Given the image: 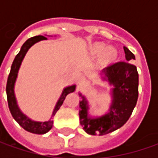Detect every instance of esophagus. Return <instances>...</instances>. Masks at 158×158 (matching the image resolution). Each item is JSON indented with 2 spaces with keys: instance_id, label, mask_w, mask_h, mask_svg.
Returning a JSON list of instances; mask_svg holds the SVG:
<instances>
[{
  "instance_id": "obj_1",
  "label": "esophagus",
  "mask_w": 158,
  "mask_h": 158,
  "mask_svg": "<svg viewBox=\"0 0 158 158\" xmlns=\"http://www.w3.org/2000/svg\"><path fill=\"white\" fill-rule=\"evenodd\" d=\"M85 82H86V79H85L83 76H80V77L78 78V83H79L80 85H83Z\"/></svg>"
}]
</instances>
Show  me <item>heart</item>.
Returning a JSON list of instances; mask_svg holds the SVG:
<instances>
[{
  "label": "heart",
  "mask_w": 158,
  "mask_h": 158,
  "mask_svg": "<svg viewBox=\"0 0 158 158\" xmlns=\"http://www.w3.org/2000/svg\"><path fill=\"white\" fill-rule=\"evenodd\" d=\"M93 52H94L95 54H98V55H100L102 53H104L105 57L109 60H113L117 55V51L115 48H113L112 46L106 47V45L103 43L96 44L93 47Z\"/></svg>",
  "instance_id": "obj_1"
}]
</instances>
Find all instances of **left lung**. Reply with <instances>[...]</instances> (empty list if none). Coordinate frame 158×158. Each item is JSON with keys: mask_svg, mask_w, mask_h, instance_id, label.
<instances>
[{"mask_svg": "<svg viewBox=\"0 0 158 158\" xmlns=\"http://www.w3.org/2000/svg\"><path fill=\"white\" fill-rule=\"evenodd\" d=\"M127 61L112 64L99 73L103 82L109 85L111 102L108 110L101 115L89 113L90 105L84 95L79 92L80 124L90 135H105L120 128L128 120L138 99L139 76L136 67L128 63L135 60L134 53L124 46Z\"/></svg>", "mask_w": 158, "mask_h": 158, "instance_id": "left-lung-1", "label": "left lung"}]
</instances>
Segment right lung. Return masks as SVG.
<instances>
[{
  "label": "right lung",
  "mask_w": 158,
  "mask_h": 158,
  "mask_svg": "<svg viewBox=\"0 0 158 158\" xmlns=\"http://www.w3.org/2000/svg\"><path fill=\"white\" fill-rule=\"evenodd\" d=\"M45 36H49V35H45ZM54 37H56V36H54ZM42 40H47V39L44 36H40H40H35L33 38H31L24 42V44L22 46L20 51L17 53V55L15 56V58L14 59V61L11 65V69H10V73H9V77H8L7 87H6L9 111L11 112L14 119L21 126L23 129H25L30 133L36 134V135H44V134H46L48 131L52 129V125H53V120H52V117L55 115V113L58 112L60 107L63 104L67 95L74 92L76 88V84H72V85H69V86H67L63 89L56 105L52 110L51 117L47 120H44V121L34 120L32 118H29L25 113L22 112V110L18 106L15 93V82H16L17 76H18V72L20 69L22 62L25 57L27 52L29 51V49L33 45H35L36 43L42 41Z\"/></svg>",
  "instance_id": "obj_1"
}]
</instances>
